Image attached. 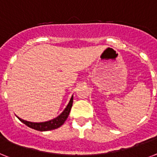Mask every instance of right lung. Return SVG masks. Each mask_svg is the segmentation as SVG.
I'll list each match as a JSON object with an SVG mask.
<instances>
[{"label":"right lung","mask_w":157,"mask_h":157,"mask_svg":"<svg viewBox=\"0 0 157 157\" xmlns=\"http://www.w3.org/2000/svg\"><path fill=\"white\" fill-rule=\"evenodd\" d=\"M72 101H73V97H72V98L70 99L69 103L67 105V107L64 109L63 113L57 117H56L55 119L51 120V121H45V122H40V123H34V122L24 121V120L21 119L19 117H17V118L21 121L22 123L26 124L28 127L33 128L35 130H37V131H49V130L56 129V128L62 125L64 123V121H66L67 118H68V114L70 113L71 108H72Z\"/></svg>","instance_id":"right-lung-1"}]
</instances>
